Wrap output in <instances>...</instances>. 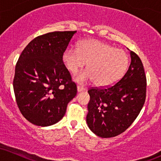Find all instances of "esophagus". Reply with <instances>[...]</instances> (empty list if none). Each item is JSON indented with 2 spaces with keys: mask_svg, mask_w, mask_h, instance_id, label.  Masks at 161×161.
<instances>
[{
  "mask_svg": "<svg viewBox=\"0 0 161 161\" xmlns=\"http://www.w3.org/2000/svg\"><path fill=\"white\" fill-rule=\"evenodd\" d=\"M77 91H78V92H84V91H86V88H84V87H82V86H77Z\"/></svg>",
  "mask_w": 161,
  "mask_h": 161,
  "instance_id": "obj_1",
  "label": "esophagus"
}]
</instances>
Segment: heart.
Segmentation results:
<instances>
[{"instance_id":"heart-1","label":"heart","mask_w":161,"mask_h":161,"mask_svg":"<svg viewBox=\"0 0 161 161\" xmlns=\"http://www.w3.org/2000/svg\"><path fill=\"white\" fill-rule=\"evenodd\" d=\"M63 62L72 74L86 65L87 69L75 77L79 82L93 80L94 84L108 87L115 84L124 75L129 58L125 51L99 40L80 42L77 49L69 47L63 54Z\"/></svg>"}]
</instances>
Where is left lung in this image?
<instances>
[{
    "mask_svg": "<svg viewBox=\"0 0 161 161\" xmlns=\"http://www.w3.org/2000/svg\"><path fill=\"white\" fill-rule=\"evenodd\" d=\"M131 64L114 86L88 89L87 124L101 138L115 137L132 125L146 98L147 79L140 57L130 51Z\"/></svg>",
    "mask_w": 161,
    "mask_h": 161,
    "instance_id": "left-lung-1",
    "label": "left lung"
}]
</instances>
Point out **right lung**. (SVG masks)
<instances>
[{"label":"right lung","mask_w":161,"mask_h":161,"mask_svg":"<svg viewBox=\"0 0 161 161\" xmlns=\"http://www.w3.org/2000/svg\"><path fill=\"white\" fill-rule=\"evenodd\" d=\"M75 33L52 32L36 37L18 59L13 82L16 101L32 124H55L76 95V85L63 62V54Z\"/></svg>","instance_id":"obj_1"}]
</instances>
